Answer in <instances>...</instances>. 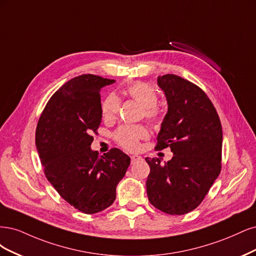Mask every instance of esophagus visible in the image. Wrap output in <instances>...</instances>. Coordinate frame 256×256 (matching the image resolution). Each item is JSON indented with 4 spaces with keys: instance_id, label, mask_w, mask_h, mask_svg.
<instances>
[{
    "instance_id": "esophagus-1",
    "label": "esophagus",
    "mask_w": 256,
    "mask_h": 256,
    "mask_svg": "<svg viewBox=\"0 0 256 256\" xmlns=\"http://www.w3.org/2000/svg\"><path fill=\"white\" fill-rule=\"evenodd\" d=\"M142 160V156H139V155H132L130 156L132 164H135L136 162H139V160Z\"/></svg>"
}]
</instances>
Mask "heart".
Returning a JSON list of instances; mask_svg holds the SVG:
<instances>
[{
  "instance_id": "1",
  "label": "heart",
  "mask_w": 256,
  "mask_h": 256,
  "mask_svg": "<svg viewBox=\"0 0 256 256\" xmlns=\"http://www.w3.org/2000/svg\"><path fill=\"white\" fill-rule=\"evenodd\" d=\"M126 94L144 107V117L150 121H156L160 117V110L158 106V92L149 84L142 82L130 85ZM120 100L116 94H110L102 103V114L105 119H114L117 116ZM148 137V130L140 126H124L114 133L116 142L126 150L134 151L139 146V140Z\"/></svg>"
}]
</instances>
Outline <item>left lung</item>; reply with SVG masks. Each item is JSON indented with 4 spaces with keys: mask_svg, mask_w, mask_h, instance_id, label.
Wrapping results in <instances>:
<instances>
[{
    "mask_svg": "<svg viewBox=\"0 0 256 256\" xmlns=\"http://www.w3.org/2000/svg\"><path fill=\"white\" fill-rule=\"evenodd\" d=\"M168 104L156 149L169 146L170 160H146L150 166L146 194L169 215L194 210L208 194L221 170L222 128L212 103L201 88L174 74L158 78Z\"/></svg>",
    "mask_w": 256,
    "mask_h": 256,
    "instance_id": "8db88e82",
    "label": "left lung"
}]
</instances>
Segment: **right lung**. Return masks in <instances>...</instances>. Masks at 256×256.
I'll list each match as a JSON object with an SVG mask.
<instances>
[{
	"mask_svg": "<svg viewBox=\"0 0 256 256\" xmlns=\"http://www.w3.org/2000/svg\"><path fill=\"white\" fill-rule=\"evenodd\" d=\"M114 80L82 74L48 100L36 128V146L44 174L56 192L85 214H96L116 199V187L130 166L114 148L104 156L92 151V132L102 120L100 90Z\"/></svg>",
	"mask_w": 256,
	"mask_h": 256,
	"instance_id": "add662e5",
	"label": "right lung"
}]
</instances>
